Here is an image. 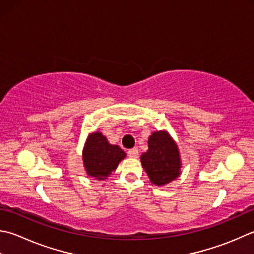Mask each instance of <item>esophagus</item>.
<instances>
[{"mask_svg": "<svg viewBox=\"0 0 254 254\" xmlns=\"http://www.w3.org/2000/svg\"><path fill=\"white\" fill-rule=\"evenodd\" d=\"M127 155L130 157H133V158H137L138 157V150L136 147L131 148V150L127 151Z\"/></svg>", "mask_w": 254, "mask_h": 254, "instance_id": "1", "label": "esophagus"}]
</instances>
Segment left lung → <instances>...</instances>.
<instances>
[{
  "label": "left lung",
  "mask_w": 254,
  "mask_h": 254,
  "mask_svg": "<svg viewBox=\"0 0 254 254\" xmlns=\"http://www.w3.org/2000/svg\"><path fill=\"white\" fill-rule=\"evenodd\" d=\"M142 166L153 184L163 186L181 175V155L175 141L166 131L148 137V150L141 156Z\"/></svg>",
  "instance_id": "obj_1"
}]
</instances>
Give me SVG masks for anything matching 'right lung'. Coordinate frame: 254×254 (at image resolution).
Returning <instances> with one entry per match:
<instances>
[{
  "instance_id": "add662e5",
  "label": "right lung",
  "mask_w": 254,
  "mask_h": 254,
  "mask_svg": "<svg viewBox=\"0 0 254 254\" xmlns=\"http://www.w3.org/2000/svg\"><path fill=\"white\" fill-rule=\"evenodd\" d=\"M124 157L126 153L120 146L111 145L101 132H94L88 136L82 152L84 170L97 181L110 176Z\"/></svg>"
}]
</instances>
